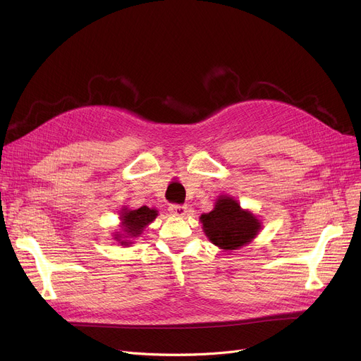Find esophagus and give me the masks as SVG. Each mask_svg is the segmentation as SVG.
Instances as JSON below:
<instances>
[{
    "label": "esophagus",
    "instance_id": "esophagus-1",
    "mask_svg": "<svg viewBox=\"0 0 361 361\" xmlns=\"http://www.w3.org/2000/svg\"><path fill=\"white\" fill-rule=\"evenodd\" d=\"M168 211L171 212V215H176V216H184V215L187 214V206L173 203V204H169Z\"/></svg>",
    "mask_w": 361,
    "mask_h": 361
}]
</instances>
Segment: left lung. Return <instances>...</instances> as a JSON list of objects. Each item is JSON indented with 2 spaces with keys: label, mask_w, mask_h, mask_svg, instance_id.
I'll use <instances>...</instances> for the list:
<instances>
[{
  "label": "left lung",
  "mask_w": 361,
  "mask_h": 361,
  "mask_svg": "<svg viewBox=\"0 0 361 361\" xmlns=\"http://www.w3.org/2000/svg\"><path fill=\"white\" fill-rule=\"evenodd\" d=\"M203 230L214 244L224 250H235L259 233V221L231 197L218 199L214 211L200 216Z\"/></svg>",
  "instance_id": "obj_1"
}]
</instances>
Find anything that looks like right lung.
Listing matches in <instances>:
<instances>
[{
    "label": "right lung",
    "instance_id": "obj_1",
    "mask_svg": "<svg viewBox=\"0 0 361 361\" xmlns=\"http://www.w3.org/2000/svg\"><path fill=\"white\" fill-rule=\"evenodd\" d=\"M157 215H158L157 211L149 209L147 206H142L136 211H126L124 209L123 215H121L124 231L131 237H137L143 231L145 226L157 218ZM121 244H126V241H121Z\"/></svg>",
    "mask_w": 361,
    "mask_h": 361
}]
</instances>
